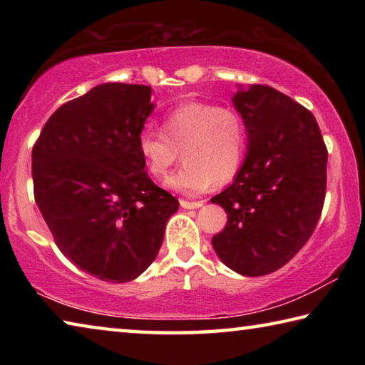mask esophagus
<instances>
[{
    "mask_svg": "<svg viewBox=\"0 0 365 365\" xmlns=\"http://www.w3.org/2000/svg\"><path fill=\"white\" fill-rule=\"evenodd\" d=\"M180 206L183 209H197L202 206V201H187V200H182L180 201Z\"/></svg>",
    "mask_w": 365,
    "mask_h": 365,
    "instance_id": "34e87169",
    "label": "esophagus"
}]
</instances>
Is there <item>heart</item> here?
I'll list each match as a JSON object with an SVG mask.
<instances>
[{"label":"heart","mask_w":365,"mask_h":365,"mask_svg":"<svg viewBox=\"0 0 365 365\" xmlns=\"http://www.w3.org/2000/svg\"><path fill=\"white\" fill-rule=\"evenodd\" d=\"M246 130L235 110L207 103H185L164 117L163 132L145 128L138 135V153L146 170L163 178L175 164L165 187L195 196L212 183L225 185L238 174L245 159Z\"/></svg>","instance_id":"1"}]
</instances>
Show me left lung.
Masks as SVG:
<instances>
[{
  "label": "left lung",
  "instance_id": "left-lung-1",
  "mask_svg": "<svg viewBox=\"0 0 365 365\" xmlns=\"http://www.w3.org/2000/svg\"><path fill=\"white\" fill-rule=\"evenodd\" d=\"M232 103L246 128V158L211 197L227 212L215 255L240 275L285 265L316 228L327 187V148L311 110L265 85H238Z\"/></svg>",
  "mask_w": 365,
  "mask_h": 365
}]
</instances>
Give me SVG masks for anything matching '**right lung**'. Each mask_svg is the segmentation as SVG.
<instances>
[{
    "instance_id": "1",
    "label": "right lung",
    "mask_w": 365,
    "mask_h": 365,
    "mask_svg": "<svg viewBox=\"0 0 365 365\" xmlns=\"http://www.w3.org/2000/svg\"><path fill=\"white\" fill-rule=\"evenodd\" d=\"M151 95L146 85H96L49 117L32 151L35 201L54 242L104 282L143 274L178 209L138 153Z\"/></svg>"
}]
</instances>
